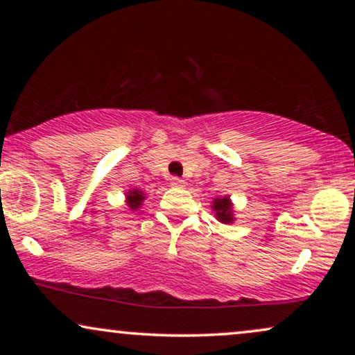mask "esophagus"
<instances>
[{
    "mask_svg": "<svg viewBox=\"0 0 355 355\" xmlns=\"http://www.w3.org/2000/svg\"><path fill=\"white\" fill-rule=\"evenodd\" d=\"M169 184H171L173 187H184V181L179 178H171L169 179Z\"/></svg>",
    "mask_w": 355,
    "mask_h": 355,
    "instance_id": "obj_1",
    "label": "esophagus"
}]
</instances>
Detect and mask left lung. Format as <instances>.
I'll use <instances>...</instances> for the list:
<instances>
[{"instance_id": "left-lung-1", "label": "left lung", "mask_w": 355, "mask_h": 355, "mask_svg": "<svg viewBox=\"0 0 355 355\" xmlns=\"http://www.w3.org/2000/svg\"><path fill=\"white\" fill-rule=\"evenodd\" d=\"M210 208L215 211V218L223 225H231V223L236 221L234 216V205H232V200L230 196H223L213 198Z\"/></svg>"}]
</instances>
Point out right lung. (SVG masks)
<instances>
[{
    "mask_svg": "<svg viewBox=\"0 0 355 355\" xmlns=\"http://www.w3.org/2000/svg\"><path fill=\"white\" fill-rule=\"evenodd\" d=\"M145 200V193L140 189H128L125 192V205H128L129 210L137 211Z\"/></svg>",
    "mask_w": 355,
    "mask_h": 355,
    "instance_id": "obj_1",
    "label": "right lung"
}]
</instances>
